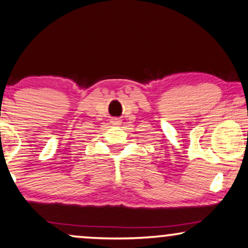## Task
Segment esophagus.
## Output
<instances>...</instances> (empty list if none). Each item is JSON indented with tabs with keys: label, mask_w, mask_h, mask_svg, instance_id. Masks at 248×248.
<instances>
[{
	"label": "esophagus",
	"mask_w": 248,
	"mask_h": 248,
	"mask_svg": "<svg viewBox=\"0 0 248 248\" xmlns=\"http://www.w3.org/2000/svg\"><path fill=\"white\" fill-rule=\"evenodd\" d=\"M111 123L113 125H121L122 121H121V119H118V118H113V119H111Z\"/></svg>",
	"instance_id": "obj_1"
}]
</instances>
